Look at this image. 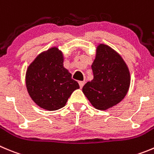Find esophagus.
<instances>
[{
  "instance_id": "34e87169",
  "label": "esophagus",
  "mask_w": 154,
  "mask_h": 154,
  "mask_svg": "<svg viewBox=\"0 0 154 154\" xmlns=\"http://www.w3.org/2000/svg\"><path fill=\"white\" fill-rule=\"evenodd\" d=\"M84 84H85V82L84 81H79V85H80V88H82V87H84Z\"/></svg>"
}]
</instances>
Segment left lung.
<instances>
[{"instance_id":"left-lung-1","label":"left lung","mask_w":154,"mask_h":154,"mask_svg":"<svg viewBox=\"0 0 154 154\" xmlns=\"http://www.w3.org/2000/svg\"><path fill=\"white\" fill-rule=\"evenodd\" d=\"M91 67L93 79L82 90L93 107L107 110L120 103L127 94L130 71L122 56L105 44L97 46Z\"/></svg>"}]
</instances>
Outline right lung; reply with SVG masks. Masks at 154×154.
<instances>
[{"instance_id": "right-lung-1", "label": "right lung", "mask_w": 154, "mask_h": 154, "mask_svg": "<svg viewBox=\"0 0 154 154\" xmlns=\"http://www.w3.org/2000/svg\"><path fill=\"white\" fill-rule=\"evenodd\" d=\"M63 62L62 51L52 47L40 53L27 68V91L35 104L44 109L54 111L64 107L73 92L80 88Z\"/></svg>"}]
</instances>
